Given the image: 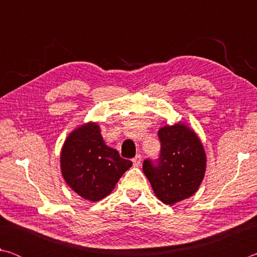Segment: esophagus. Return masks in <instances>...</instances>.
Masks as SVG:
<instances>
[{"label":"esophagus","instance_id":"1","mask_svg":"<svg viewBox=\"0 0 257 257\" xmlns=\"http://www.w3.org/2000/svg\"><path fill=\"white\" fill-rule=\"evenodd\" d=\"M133 163H134V167H139L142 163V156L141 155L135 156V158L133 159Z\"/></svg>","mask_w":257,"mask_h":257}]
</instances>
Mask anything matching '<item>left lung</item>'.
Listing matches in <instances>:
<instances>
[{"label": "left lung", "mask_w": 257, "mask_h": 257, "mask_svg": "<svg viewBox=\"0 0 257 257\" xmlns=\"http://www.w3.org/2000/svg\"><path fill=\"white\" fill-rule=\"evenodd\" d=\"M161 154L156 164L143 163L147 179L161 202L173 205L196 193L206 170L201 139L188 125L178 122L159 130Z\"/></svg>", "instance_id": "left-lung-1"}]
</instances>
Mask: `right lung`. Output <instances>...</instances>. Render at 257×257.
Returning <instances> with one entry per match:
<instances>
[{
	"instance_id": "add662e5",
	"label": "right lung",
	"mask_w": 257,
	"mask_h": 257,
	"mask_svg": "<svg viewBox=\"0 0 257 257\" xmlns=\"http://www.w3.org/2000/svg\"><path fill=\"white\" fill-rule=\"evenodd\" d=\"M61 172L80 197L98 202L114 189L133 162L103 141L96 122H87L69 134L61 150Z\"/></svg>"
}]
</instances>
